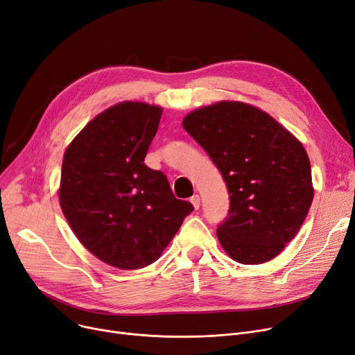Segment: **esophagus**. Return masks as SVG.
Returning a JSON list of instances; mask_svg holds the SVG:
<instances>
[{
    "instance_id": "1",
    "label": "esophagus",
    "mask_w": 355,
    "mask_h": 355,
    "mask_svg": "<svg viewBox=\"0 0 355 355\" xmlns=\"http://www.w3.org/2000/svg\"><path fill=\"white\" fill-rule=\"evenodd\" d=\"M190 201H191V204H193L196 210L200 209V196H198V194H194V196L190 198Z\"/></svg>"
}]
</instances>
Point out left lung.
I'll use <instances>...</instances> for the list:
<instances>
[{
    "label": "left lung",
    "instance_id": "8db88e82",
    "mask_svg": "<svg viewBox=\"0 0 355 355\" xmlns=\"http://www.w3.org/2000/svg\"><path fill=\"white\" fill-rule=\"evenodd\" d=\"M182 126L209 154L230 198L217 237L243 265H260L300 232L313 198L311 164L302 144L266 112L218 102L187 115Z\"/></svg>",
    "mask_w": 355,
    "mask_h": 355
}]
</instances>
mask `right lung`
Instances as JSON below:
<instances>
[{
  "mask_svg": "<svg viewBox=\"0 0 355 355\" xmlns=\"http://www.w3.org/2000/svg\"><path fill=\"white\" fill-rule=\"evenodd\" d=\"M161 115L159 106L118 103L92 119L64 153L62 211L80 243L118 269L154 263L194 210L144 162Z\"/></svg>",
  "mask_w": 355,
  "mask_h": 355,
  "instance_id": "add662e5",
  "label": "right lung"
}]
</instances>
